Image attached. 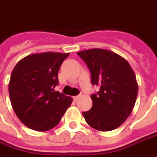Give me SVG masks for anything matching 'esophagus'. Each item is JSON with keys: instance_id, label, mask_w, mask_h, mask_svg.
<instances>
[{"instance_id": "esophagus-1", "label": "esophagus", "mask_w": 157, "mask_h": 157, "mask_svg": "<svg viewBox=\"0 0 157 157\" xmlns=\"http://www.w3.org/2000/svg\"><path fill=\"white\" fill-rule=\"evenodd\" d=\"M79 98H80V96H75V97H73V99H74V101L75 102H76L77 101V100H78L79 99Z\"/></svg>"}]
</instances>
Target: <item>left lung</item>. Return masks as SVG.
Segmentation results:
<instances>
[{
	"mask_svg": "<svg viewBox=\"0 0 157 157\" xmlns=\"http://www.w3.org/2000/svg\"><path fill=\"white\" fill-rule=\"evenodd\" d=\"M91 71V82L99 87L91 96L92 109L82 113L91 128L101 132L123 124L133 109L139 85L127 60L116 52L94 48L77 52Z\"/></svg>",
	"mask_w": 157,
	"mask_h": 157,
	"instance_id": "obj_1",
	"label": "left lung"
}]
</instances>
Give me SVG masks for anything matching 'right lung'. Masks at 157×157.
<instances>
[{"mask_svg":"<svg viewBox=\"0 0 157 157\" xmlns=\"http://www.w3.org/2000/svg\"><path fill=\"white\" fill-rule=\"evenodd\" d=\"M69 54L33 53L13 68L8 85L10 100L16 116L27 128L39 132L50 130L71 106L72 98L54 91L59 70Z\"/></svg>","mask_w":157,"mask_h":157,"instance_id":"add662e5","label":"right lung"}]
</instances>
